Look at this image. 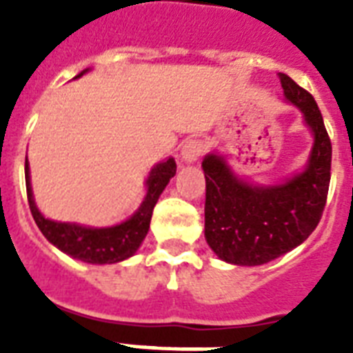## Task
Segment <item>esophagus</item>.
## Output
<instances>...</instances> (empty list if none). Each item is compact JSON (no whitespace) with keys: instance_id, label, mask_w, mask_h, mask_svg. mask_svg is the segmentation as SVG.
<instances>
[{"instance_id":"1","label":"esophagus","mask_w":353,"mask_h":353,"mask_svg":"<svg viewBox=\"0 0 353 353\" xmlns=\"http://www.w3.org/2000/svg\"><path fill=\"white\" fill-rule=\"evenodd\" d=\"M205 154V143L201 139H188L187 143L183 144L181 159L185 163H194Z\"/></svg>"}]
</instances>
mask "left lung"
Instances as JSON below:
<instances>
[{
    "label": "left lung",
    "instance_id": "8db88e82",
    "mask_svg": "<svg viewBox=\"0 0 353 353\" xmlns=\"http://www.w3.org/2000/svg\"><path fill=\"white\" fill-rule=\"evenodd\" d=\"M279 79L285 101L301 108L313 133L306 170L280 185L258 187L236 177L221 155L209 154L201 163L205 238L221 260L236 265H262L301 245L319 225L328 198L332 141L321 110L295 80L284 73Z\"/></svg>",
    "mask_w": 353,
    "mask_h": 353
}]
</instances>
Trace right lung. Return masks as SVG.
Wrapping results in <instances>:
<instances>
[{
	"label": "right lung",
	"mask_w": 353,
	"mask_h": 353,
	"mask_svg": "<svg viewBox=\"0 0 353 353\" xmlns=\"http://www.w3.org/2000/svg\"><path fill=\"white\" fill-rule=\"evenodd\" d=\"M85 71H82L79 77H82ZM174 176H176V161L172 157L155 165L150 172L148 179H146L148 190H146V198L137 209V212L130 220L122 221L119 225L93 229V227H84L79 225V223H62V221L47 220L41 216L34 203V198H32L29 163L25 157L27 199H29L30 214L34 218L36 225L52 245L58 247L60 251L69 254V256L88 263H117L130 258L133 252L137 251L139 245L143 243L144 236L148 234L150 220H152L155 203Z\"/></svg>",
	"instance_id": "obj_1"
}]
</instances>
